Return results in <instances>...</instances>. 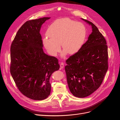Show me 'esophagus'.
<instances>
[{"label": "esophagus", "mask_w": 120, "mask_h": 120, "mask_svg": "<svg viewBox=\"0 0 120 120\" xmlns=\"http://www.w3.org/2000/svg\"><path fill=\"white\" fill-rule=\"evenodd\" d=\"M64 62H60V67L61 68H64Z\"/></svg>", "instance_id": "34e87169"}]
</instances>
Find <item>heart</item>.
Returning <instances> with one entry per match:
<instances>
[{"instance_id":"1","label":"heart","mask_w":120,"mask_h":120,"mask_svg":"<svg viewBox=\"0 0 120 120\" xmlns=\"http://www.w3.org/2000/svg\"><path fill=\"white\" fill-rule=\"evenodd\" d=\"M43 43L48 52L56 56L61 51V45L68 54H74L82 47L86 35V30L81 22L68 18L57 19L48 27Z\"/></svg>"}]
</instances>
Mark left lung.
I'll use <instances>...</instances> for the list:
<instances>
[{
  "label": "left lung",
  "instance_id": "obj_1",
  "mask_svg": "<svg viewBox=\"0 0 120 120\" xmlns=\"http://www.w3.org/2000/svg\"><path fill=\"white\" fill-rule=\"evenodd\" d=\"M92 32L78 52L66 60L65 66L68 87L78 98H84L98 89L108 69L106 40L92 22Z\"/></svg>",
  "mask_w": 120,
  "mask_h": 120
}]
</instances>
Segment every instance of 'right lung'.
Returning <instances> with one entry per match:
<instances>
[{
    "mask_svg": "<svg viewBox=\"0 0 120 120\" xmlns=\"http://www.w3.org/2000/svg\"><path fill=\"white\" fill-rule=\"evenodd\" d=\"M50 18L27 21L17 32L11 45L10 73L20 92L34 100L50 94V78L59 69L57 58L45 54L40 30Z\"/></svg>",
    "mask_w": 120,
    "mask_h": 120,
    "instance_id": "obj_1",
    "label": "right lung"
}]
</instances>
